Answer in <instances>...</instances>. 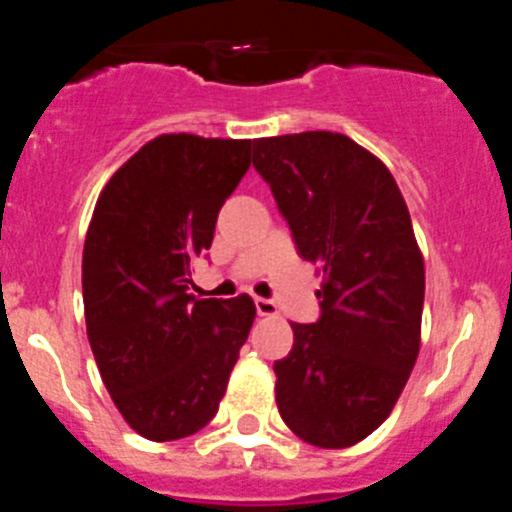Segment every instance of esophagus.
Masks as SVG:
<instances>
[{
  "label": "esophagus",
  "instance_id": "34e87169",
  "mask_svg": "<svg viewBox=\"0 0 512 512\" xmlns=\"http://www.w3.org/2000/svg\"><path fill=\"white\" fill-rule=\"evenodd\" d=\"M256 312H259L261 318H271V315H277V302L256 297Z\"/></svg>",
  "mask_w": 512,
  "mask_h": 512
}]
</instances>
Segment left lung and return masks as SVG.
Masks as SVG:
<instances>
[{
    "label": "left lung",
    "mask_w": 512,
    "mask_h": 512,
    "mask_svg": "<svg viewBox=\"0 0 512 512\" xmlns=\"http://www.w3.org/2000/svg\"><path fill=\"white\" fill-rule=\"evenodd\" d=\"M297 251L323 274L320 320L292 323L274 361L289 431L346 449L387 420L420 351L425 266L395 176L356 140L328 130L253 140Z\"/></svg>",
    "instance_id": "obj_1"
}]
</instances>
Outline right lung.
Instances as JSON below:
<instances>
[{
	"instance_id": "obj_1",
	"label": "right lung",
	"mask_w": 512,
	"mask_h": 512,
	"mask_svg": "<svg viewBox=\"0 0 512 512\" xmlns=\"http://www.w3.org/2000/svg\"><path fill=\"white\" fill-rule=\"evenodd\" d=\"M251 140L166 133L130 156L94 205L81 259L94 361L125 423L176 441L215 418L256 318L248 295H189Z\"/></svg>"
}]
</instances>
